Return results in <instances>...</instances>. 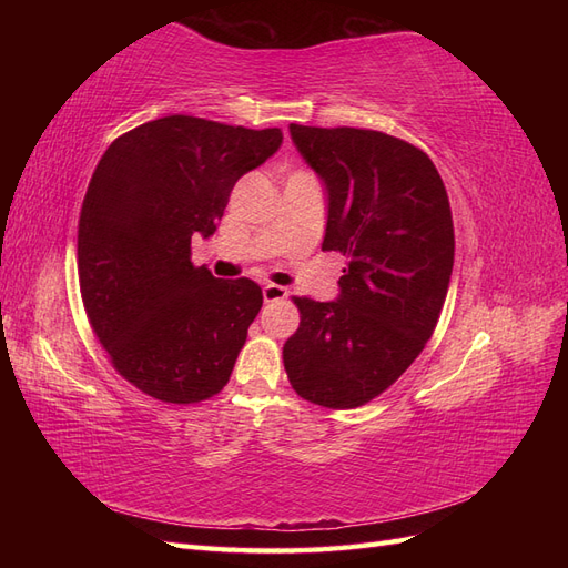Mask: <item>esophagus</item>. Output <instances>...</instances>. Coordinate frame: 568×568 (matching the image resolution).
<instances>
[{
	"label": "esophagus",
	"mask_w": 568,
	"mask_h": 568,
	"mask_svg": "<svg viewBox=\"0 0 568 568\" xmlns=\"http://www.w3.org/2000/svg\"><path fill=\"white\" fill-rule=\"evenodd\" d=\"M286 296H288V291H286L284 286H280V284H265V286H263V298H265V303L282 301V298H286Z\"/></svg>",
	"instance_id": "34e87169"
}]
</instances>
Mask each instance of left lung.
Here are the masks:
<instances>
[{"mask_svg": "<svg viewBox=\"0 0 568 568\" xmlns=\"http://www.w3.org/2000/svg\"><path fill=\"white\" fill-rule=\"evenodd\" d=\"M324 184L322 251L348 257L336 301L296 298L284 367L301 398L365 405L415 363L448 294L455 232L445 184L424 151L357 128L288 125Z\"/></svg>", "mask_w": 568, "mask_h": 568, "instance_id": "left-lung-1", "label": "left lung"}]
</instances>
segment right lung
I'll list each match as a JSON object with an SVG mask.
<instances>
[{"label":"right lung","instance_id":"1","mask_svg":"<svg viewBox=\"0 0 568 568\" xmlns=\"http://www.w3.org/2000/svg\"><path fill=\"white\" fill-rule=\"evenodd\" d=\"M282 130L165 115L106 149L78 227L82 303L120 376L163 403L220 393L261 313L255 282L192 265L232 189L282 146Z\"/></svg>","mask_w":568,"mask_h":568}]
</instances>
